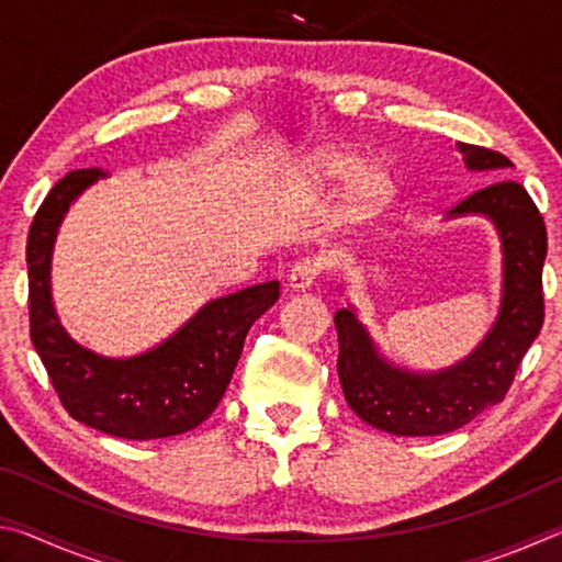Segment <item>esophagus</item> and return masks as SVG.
<instances>
[{"mask_svg": "<svg viewBox=\"0 0 562 562\" xmlns=\"http://www.w3.org/2000/svg\"><path fill=\"white\" fill-rule=\"evenodd\" d=\"M322 272V260L319 258H300L297 262L292 265V270L288 274L290 280V288L292 290H310L312 284H315V280L319 278Z\"/></svg>", "mask_w": 562, "mask_h": 562, "instance_id": "esophagus-1", "label": "esophagus"}]
</instances>
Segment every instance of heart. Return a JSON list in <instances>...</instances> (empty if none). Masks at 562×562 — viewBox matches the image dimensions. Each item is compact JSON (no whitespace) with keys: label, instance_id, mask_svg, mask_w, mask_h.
<instances>
[{"label":"heart","instance_id":"obj_1","mask_svg":"<svg viewBox=\"0 0 562 562\" xmlns=\"http://www.w3.org/2000/svg\"><path fill=\"white\" fill-rule=\"evenodd\" d=\"M361 158L345 148H327L315 158V173L327 183H339L349 180L345 205L347 213L355 217L376 215L382 207L392 201L394 195V178L384 166H367L359 168Z\"/></svg>","mask_w":562,"mask_h":562}]
</instances>
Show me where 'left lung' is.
<instances>
[{
  "instance_id": "obj_1",
  "label": "left lung",
  "mask_w": 562,
  "mask_h": 562,
  "mask_svg": "<svg viewBox=\"0 0 562 562\" xmlns=\"http://www.w3.org/2000/svg\"><path fill=\"white\" fill-rule=\"evenodd\" d=\"M459 150L471 170H491V178H498L456 203L451 215L481 213L496 223L503 243L501 312L481 347L439 374H412L386 364L355 312H335L341 392L361 422L386 434H449L503 402L520 359L543 327V215L518 180L503 178L513 166L506 156L471 144H459Z\"/></svg>"
}]
</instances>
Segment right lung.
<instances>
[{
	"instance_id": "right-lung-1",
	"label": "right lung",
	"mask_w": 562,
	"mask_h": 562,
	"mask_svg": "<svg viewBox=\"0 0 562 562\" xmlns=\"http://www.w3.org/2000/svg\"><path fill=\"white\" fill-rule=\"evenodd\" d=\"M103 173L74 170L36 211L26 237L30 335L61 406L76 422L131 441L166 439L203 424L221 404L247 329L280 297V282H262L207 302L164 345L131 359H106L66 335L56 317L49 268L64 213Z\"/></svg>"
}]
</instances>
